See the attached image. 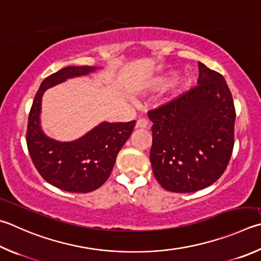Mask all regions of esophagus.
Returning a JSON list of instances; mask_svg holds the SVG:
<instances>
[{
  "instance_id": "34e87169",
  "label": "esophagus",
  "mask_w": 261,
  "mask_h": 261,
  "mask_svg": "<svg viewBox=\"0 0 261 261\" xmlns=\"http://www.w3.org/2000/svg\"><path fill=\"white\" fill-rule=\"evenodd\" d=\"M148 121L145 120V118H139L138 121L136 123V127H140V129H145V127L148 126Z\"/></svg>"
}]
</instances>
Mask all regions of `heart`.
Instances as JSON below:
<instances>
[{"instance_id": "heart-1", "label": "heart", "mask_w": 261, "mask_h": 261, "mask_svg": "<svg viewBox=\"0 0 261 261\" xmlns=\"http://www.w3.org/2000/svg\"><path fill=\"white\" fill-rule=\"evenodd\" d=\"M174 80H176V74H168V75H164V76H159L153 80V82H151V87L154 89L162 90V89L168 88L169 85H171L174 82ZM181 89H178L176 92H180L181 91Z\"/></svg>"}]
</instances>
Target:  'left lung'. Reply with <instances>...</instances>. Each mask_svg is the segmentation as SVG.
Here are the masks:
<instances>
[{"mask_svg": "<svg viewBox=\"0 0 261 261\" xmlns=\"http://www.w3.org/2000/svg\"><path fill=\"white\" fill-rule=\"evenodd\" d=\"M197 84L148 112L153 122L150 163L167 191L193 193L210 186L229 163L235 108L225 79L198 63Z\"/></svg>", "mask_w": 261, "mask_h": 261, "instance_id": "left-lung-1", "label": "left lung"}]
</instances>
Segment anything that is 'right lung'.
<instances>
[{
  "instance_id": "add662e5",
  "label": "right lung",
  "mask_w": 261,
  "mask_h": 261,
  "mask_svg": "<svg viewBox=\"0 0 261 261\" xmlns=\"http://www.w3.org/2000/svg\"><path fill=\"white\" fill-rule=\"evenodd\" d=\"M98 69L97 66H68L50 75L41 83L28 116L26 141L33 163L46 181L66 192L89 193L100 187L111 176L118 151L136 124V121H103L72 141L56 140L42 130V97L46 90Z\"/></svg>"
}]
</instances>
